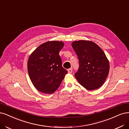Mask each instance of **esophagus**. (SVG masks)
Returning <instances> with one entry per match:
<instances>
[{
    "instance_id": "1",
    "label": "esophagus",
    "mask_w": 129,
    "mask_h": 129,
    "mask_svg": "<svg viewBox=\"0 0 129 129\" xmlns=\"http://www.w3.org/2000/svg\"><path fill=\"white\" fill-rule=\"evenodd\" d=\"M72 72H73V69L72 68H69V69H68V73L69 74L72 73Z\"/></svg>"
}]
</instances>
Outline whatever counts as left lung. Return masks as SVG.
<instances>
[{"label":"left lung","mask_w":129,"mask_h":129,"mask_svg":"<svg viewBox=\"0 0 129 129\" xmlns=\"http://www.w3.org/2000/svg\"><path fill=\"white\" fill-rule=\"evenodd\" d=\"M72 45L79 60L75 77L88 90L99 88L105 83L109 70L105 53L97 44L89 41H75Z\"/></svg>","instance_id":"8db88e82"}]
</instances>
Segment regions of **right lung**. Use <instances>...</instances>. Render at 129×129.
I'll return each mask as SVG.
<instances>
[{
    "instance_id": "right-lung-1",
    "label": "right lung",
    "mask_w": 129,
    "mask_h": 129,
    "mask_svg": "<svg viewBox=\"0 0 129 129\" xmlns=\"http://www.w3.org/2000/svg\"><path fill=\"white\" fill-rule=\"evenodd\" d=\"M63 45L62 42H47L30 55L27 64L29 77L39 91L47 94L54 93L68 73L62 66L59 54Z\"/></svg>"
}]
</instances>
